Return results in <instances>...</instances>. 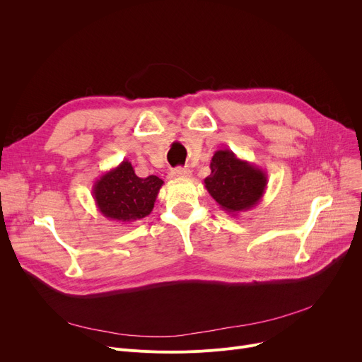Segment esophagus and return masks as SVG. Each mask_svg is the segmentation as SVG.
<instances>
[{
    "label": "esophagus",
    "instance_id": "esophagus-1",
    "mask_svg": "<svg viewBox=\"0 0 362 362\" xmlns=\"http://www.w3.org/2000/svg\"><path fill=\"white\" fill-rule=\"evenodd\" d=\"M192 176V171L186 168V167H177L175 170L170 171V177L171 179H187Z\"/></svg>",
    "mask_w": 362,
    "mask_h": 362
}]
</instances>
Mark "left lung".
I'll list each match as a JSON object with an SVG mask.
<instances>
[{"mask_svg": "<svg viewBox=\"0 0 362 362\" xmlns=\"http://www.w3.org/2000/svg\"><path fill=\"white\" fill-rule=\"evenodd\" d=\"M211 175L204 183L221 210L236 216L248 211L267 189V173L255 164L240 160L230 149H218L210 163Z\"/></svg>", "mask_w": 362, "mask_h": 362, "instance_id": "1", "label": "left lung"}]
</instances>
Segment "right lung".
<instances>
[{
    "label": "right lung",
    "mask_w": 362,
    "mask_h": 362,
    "mask_svg": "<svg viewBox=\"0 0 362 362\" xmlns=\"http://www.w3.org/2000/svg\"><path fill=\"white\" fill-rule=\"evenodd\" d=\"M163 183L157 176L138 177L132 163L123 160L93 183L92 195L104 217L132 223L151 214Z\"/></svg>",
    "instance_id": "1"
}]
</instances>
